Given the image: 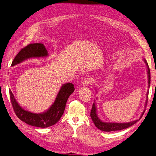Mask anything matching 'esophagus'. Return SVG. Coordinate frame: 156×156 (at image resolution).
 <instances>
[{
    "instance_id": "esophagus-1",
    "label": "esophagus",
    "mask_w": 156,
    "mask_h": 156,
    "mask_svg": "<svg viewBox=\"0 0 156 156\" xmlns=\"http://www.w3.org/2000/svg\"><path fill=\"white\" fill-rule=\"evenodd\" d=\"M90 83H91L90 79L87 78H85V79L83 80V81H82V85H83V86H84V87H87V86H88L90 84Z\"/></svg>"
}]
</instances>
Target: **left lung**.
Returning a JSON list of instances; mask_svg holds the SVG:
<instances>
[{"label": "left lung", "instance_id": "obj_1", "mask_svg": "<svg viewBox=\"0 0 156 156\" xmlns=\"http://www.w3.org/2000/svg\"><path fill=\"white\" fill-rule=\"evenodd\" d=\"M145 63L146 64L147 66V75H148V83H149V87H150V84H151V72H150V69L149 68L148 64H147L146 60H144ZM149 91V90H148ZM148 95H149V92L147 93V99H146V102H145V105H147V101H148ZM144 111L142 114V115L140 118V119L142 117V116L144 115ZM90 116L91 118L94 122V125H95V126L99 128V129L104 131V132H112V131H117V130H121V129H126L127 128H129V126L133 125L135 123L138 121V119L137 120H135L131 122H125V123H118V122H104L102 121H101L99 117L97 116V108H96V105L95 103L94 102L93 105H92V108L90 112Z\"/></svg>", "mask_w": 156, "mask_h": 156}]
</instances>
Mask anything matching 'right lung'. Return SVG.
Returning <instances> with one entry per match:
<instances>
[{
	"label": "right lung",
	"mask_w": 156,
	"mask_h": 156,
	"mask_svg": "<svg viewBox=\"0 0 156 156\" xmlns=\"http://www.w3.org/2000/svg\"><path fill=\"white\" fill-rule=\"evenodd\" d=\"M47 55L48 52L44 44L40 43L30 44L22 48L16 55L11 66H13L30 58L45 57ZM74 90L75 87L71 83L63 85L51 108L45 112L39 114L33 113L23 109L15 99L11 90H9V95L13 109L19 119L31 126L47 128L55 125L60 119L64 112L68 98Z\"/></svg>",
	"instance_id": "right-lung-1"
}]
</instances>
